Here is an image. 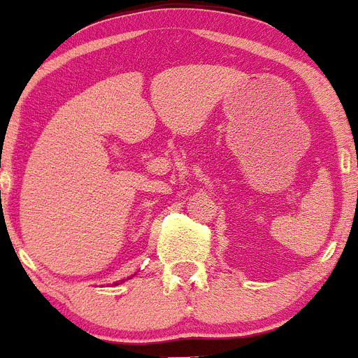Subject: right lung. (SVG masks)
Instances as JSON below:
<instances>
[{
  "label": "right lung",
  "mask_w": 358,
  "mask_h": 358,
  "mask_svg": "<svg viewBox=\"0 0 358 358\" xmlns=\"http://www.w3.org/2000/svg\"><path fill=\"white\" fill-rule=\"evenodd\" d=\"M117 285H119V282H115V286H117Z\"/></svg>",
  "instance_id": "1"
}]
</instances>
